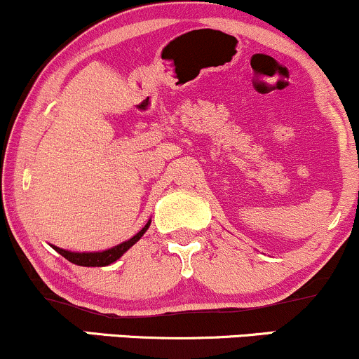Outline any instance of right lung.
Wrapping results in <instances>:
<instances>
[{
	"mask_svg": "<svg viewBox=\"0 0 359 359\" xmlns=\"http://www.w3.org/2000/svg\"><path fill=\"white\" fill-rule=\"evenodd\" d=\"M150 222L148 221L145 226H143L140 231L135 234V236H131L130 240L119 243V245L113 246V248H108L104 251H89V253H79V251H69V250H62L59 246H53L50 245L53 250L57 251V253H60L62 257L65 259H69V262L74 263V265H79V266H106V265H111V263L116 262L118 258H121L123 255L126 253L128 250L131 248V246L137 243L140 238L143 236V234L147 233V229L150 228Z\"/></svg>",
	"mask_w": 359,
	"mask_h": 359,
	"instance_id": "add662e5",
	"label": "right lung"
}]
</instances>
